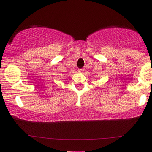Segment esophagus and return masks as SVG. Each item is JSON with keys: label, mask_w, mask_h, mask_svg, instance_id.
Here are the masks:
<instances>
[{"label": "esophagus", "mask_w": 152, "mask_h": 152, "mask_svg": "<svg viewBox=\"0 0 152 152\" xmlns=\"http://www.w3.org/2000/svg\"><path fill=\"white\" fill-rule=\"evenodd\" d=\"M84 71V69H82V68H81V69H79V72H80V73H83Z\"/></svg>", "instance_id": "esophagus-1"}]
</instances>
